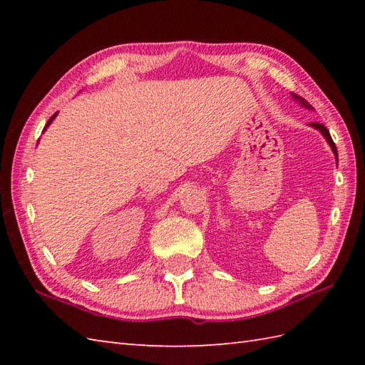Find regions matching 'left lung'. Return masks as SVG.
<instances>
[{
  "label": "left lung",
  "instance_id": "8db88e82",
  "mask_svg": "<svg viewBox=\"0 0 365 365\" xmlns=\"http://www.w3.org/2000/svg\"><path fill=\"white\" fill-rule=\"evenodd\" d=\"M292 98L294 100V102L297 103H299L302 108H307V110H312V105H309V102L306 98H302V97H299V96H297V94H293L292 92ZM311 125L314 127V128H317L319 131H322V135L327 138V141H328V144L331 145V149H332V152H334V155H336V160H337V149H336V144H334V141H332V138H331V135H329V130L323 125V123H319V122H314V123H311ZM339 161V160H337Z\"/></svg>",
  "mask_w": 365,
  "mask_h": 365
}]
</instances>
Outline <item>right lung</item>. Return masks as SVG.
<instances>
[{"mask_svg":"<svg viewBox=\"0 0 365 365\" xmlns=\"http://www.w3.org/2000/svg\"><path fill=\"white\" fill-rule=\"evenodd\" d=\"M56 114H58V113H54V114L51 115V118H50V120H48V122H46V125H45V128H43V131H45V130H46V127H48V125H50V123L53 122V119H54V118H56Z\"/></svg>","mask_w":365,"mask_h":365,"instance_id":"obj_1","label":"right lung"}]
</instances>
